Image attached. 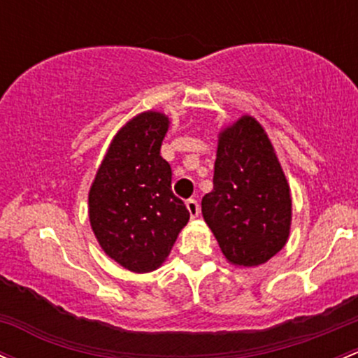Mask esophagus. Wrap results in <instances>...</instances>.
<instances>
[{"mask_svg": "<svg viewBox=\"0 0 358 358\" xmlns=\"http://www.w3.org/2000/svg\"><path fill=\"white\" fill-rule=\"evenodd\" d=\"M187 209H188V212H190L192 217H197V215L200 214V206H199V202L195 199H188L187 200Z\"/></svg>", "mask_w": 358, "mask_h": 358, "instance_id": "34e87169", "label": "esophagus"}]
</instances>
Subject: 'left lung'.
<instances>
[{
    "mask_svg": "<svg viewBox=\"0 0 358 358\" xmlns=\"http://www.w3.org/2000/svg\"><path fill=\"white\" fill-rule=\"evenodd\" d=\"M292 200L265 131L245 115L219 136L214 188L202 214L224 257L239 266L262 265L284 248Z\"/></svg>",
    "mask_w": 358,
    "mask_h": 358,
    "instance_id": "1",
    "label": "left lung"
}]
</instances>
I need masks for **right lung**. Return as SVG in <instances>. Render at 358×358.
Listing matches in <instances>:
<instances>
[{
    "label": "right lung",
    "mask_w": 358,
    "mask_h": 358,
    "mask_svg": "<svg viewBox=\"0 0 358 358\" xmlns=\"http://www.w3.org/2000/svg\"><path fill=\"white\" fill-rule=\"evenodd\" d=\"M168 117L144 112L110 144L90 190V222L110 258L132 272L156 270L190 219L171 190V166L161 158Z\"/></svg>",
    "instance_id": "right-lung-1"
}]
</instances>
